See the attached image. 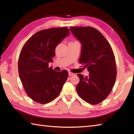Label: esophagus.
<instances>
[{
	"instance_id": "1",
	"label": "esophagus",
	"mask_w": 134,
	"mask_h": 134,
	"mask_svg": "<svg viewBox=\"0 0 134 134\" xmlns=\"http://www.w3.org/2000/svg\"><path fill=\"white\" fill-rule=\"evenodd\" d=\"M73 74H74L73 73L71 72H69V76H72Z\"/></svg>"
}]
</instances>
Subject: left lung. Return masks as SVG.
<instances>
[{"label":"left lung","instance_id":"8db88e82","mask_svg":"<svg viewBox=\"0 0 134 134\" xmlns=\"http://www.w3.org/2000/svg\"><path fill=\"white\" fill-rule=\"evenodd\" d=\"M81 42L80 64L87 68L89 76L79 74L76 90L79 97L91 104L100 103L109 94L116 78L115 58L107 40L92 27H70Z\"/></svg>","mask_w":134,"mask_h":134}]
</instances>
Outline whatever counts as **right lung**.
<instances>
[{"mask_svg": "<svg viewBox=\"0 0 134 134\" xmlns=\"http://www.w3.org/2000/svg\"><path fill=\"white\" fill-rule=\"evenodd\" d=\"M67 27L42 30L33 35L22 48L18 72L25 92L38 103L47 104L58 97L68 78V72L56 71L48 67L53 62L55 48L69 36Z\"/></svg>", "mask_w": 134, "mask_h": 134, "instance_id": "obj_1", "label": "right lung"}]
</instances>
